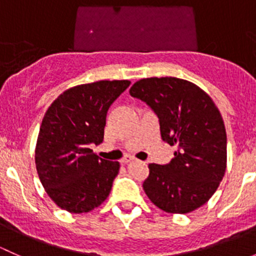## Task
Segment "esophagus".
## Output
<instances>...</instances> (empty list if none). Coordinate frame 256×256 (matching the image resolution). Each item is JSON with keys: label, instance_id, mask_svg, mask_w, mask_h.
Instances as JSON below:
<instances>
[{"label": "esophagus", "instance_id": "1", "mask_svg": "<svg viewBox=\"0 0 256 256\" xmlns=\"http://www.w3.org/2000/svg\"><path fill=\"white\" fill-rule=\"evenodd\" d=\"M134 161V157H125V158H122L121 160V162H122V164H130V162H132Z\"/></svg>", "mask_w": 256, "mask_h": 256}]
</instances>
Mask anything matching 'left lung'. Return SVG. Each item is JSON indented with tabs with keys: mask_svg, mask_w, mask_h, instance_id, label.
<instances>
[{
	"mask_svg": "<svg viewBox=\"0 0 256 256\" xmlns=\"http://www.w3.org/2000/svg\"><path fill=\"white\" fill-rule=\"evenodd\" d=\"M130 95L154 110L162 140L177 146L170 164H148L142 184L147 197L167 213L202 207L226 168V132L218 108L200 86L174 76L138 80Z\"/></svg>",
	"mask_w": 256,
	"mask_h": 256,
	"instance_id": "left-lung-1",
	"label": "left lung"
}]
</instances>
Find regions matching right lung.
I'll use <instances>...</instances> for the list:
<instances>
[{
    "mask_svg": "<svg viewBox=\"0 0 256 256\" xmlns=\"http://www.w3.org/2000/svg\"><path fill=\"white\" fill-rule=\"evenodd\" d=\"M128 85V80L76 85L48 108L34 160L46 192L59 208L86 213L109 196L120 164L100 158L89 144L102 142L108 110Z\"/></svg>",
    "mask_w": 256,
    "mask_h": 256,
    "instance_id": "add662e5",
    "label": "right lung"
}]
</instances>
